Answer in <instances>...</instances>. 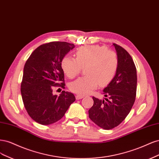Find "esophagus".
I'll list each match as a JSON object with an SVG mask.
<instances>
[{
  "label": "esophagus",
  "mask_w": 159,
  "mask_h": 159,
  "mask_svg": "<svg viewBox=\"0 0 159 159\" xmlns=\"http://www.w3.org/2000/svg\"><path fill=\"white\" fill-rule=\"evenodd\" d=\"M76 100H80V99H82L83 98V96H82V95H79V94H77V95H76Z\"/></svg>",
  "instance_id": "obj_1"
}]
</instances>
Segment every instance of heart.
<instances>
[{
  "instance_id": "heart-1",
  "label": "heart",
  "mask_w": 159,
  "mask_h": 159,
  "mask_svg": "<svg viewBox=\"0 0 159 159\" xmlns=\"http://www.w3.org/2000/svg\"><path fill=\"white\" fill-rule=\"evenodd\" d=\"M75 57H65L61 61V68L69 79H74L85 69L86 75L69 85L70 90L79 95L91 93L98 84L100 86L109 84L118 69V56L105 47L83 46L76 51Z\"/></svg>"
}]
</instances>
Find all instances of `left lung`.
Instances as JSON below:
<instances>
[{
    "label": "left lung",
    "mask_w": 159,
    "mask_h": 159,
    "mask_svg": "<svg viewBox=\"0 0 159 159\" xmlns=\"http://www.w3.org/2000/svg\"><path fill=\"white\" fill-rule=\"evenodd\" d=\"M119 66L114 79L103 90L106 101L93 97L94 104L89 110L90 119L102 129L119 125L129 114L135 100L137 70L131 56L120 45L114 43Z\"/></svg>",
    "instance_id": "obj_1"
}]
</instances>
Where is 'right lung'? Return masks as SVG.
<instances>
[{
	"instance_id": "obj_1",
	"label": "right lung",
	"mask_w": 159,
	"mask_h": 159,
	"mask_svg": "<svg viewBox=\"0 0 159 159\" xmlns=\"http://www.w3.org/2000/svg\"><path fill=\"white\" fill-rule=\"evenodd\" d=\"M73 43L52 42L39 45L25 63L21 83L23 103L28 115L42 125H49L64 116L75 101L74 94L62 91L53 94L54 87L65 89L64 72L61 61Z\"/></svg>"
}]
</instances>
